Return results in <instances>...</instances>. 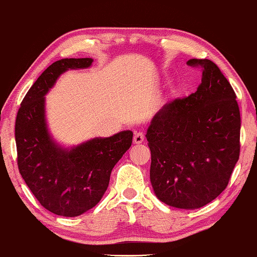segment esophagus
<instances>
[{
    "label": "esophagus",
    "instance_id": "obj_1",
    "mask_svg": "<svg viewBox=\"0 0 257 257\" xmlns=\"http://www.w3.org/2000/svg\"><path fill=\"white\" fill-rule=\"evenodd\" d=\"M144 134L143 133H136L135 135H134V143L135 144H141L144 142Z\"/></svg>",
    "mask_w": 257,
    "mask_h": 257
}]
</instances>
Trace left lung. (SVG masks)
<instances>
[{"mask_svg":"<svg viewBox=\"0 0 257 257\" xmlns=\"http://www.w3.org/2000/svg\"><path fill=\"white\" fill-rule=\"evenodd\" d=\"M202 67L195 93L166 104L147 132L150 180L158 200L178 209L202 208L219 196L240 155V110L236 95L210 60Z\"/></svg>","mask_w":257,"mask_h":257,"instance_id":"8db88e82","label":"left lung"}]
</instances>
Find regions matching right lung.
Here are the masks:
<instances>
[{
	"label": "right lung",
	"instance_id": "1",
	"mask_svg": "<svg viewBox=\"0 0 257 257\" xmlns=\"http://www.w3.org/2000/svg\"><path fill=\"white\" fill-rule=\"evenodd\" d=\"M92 62L85 57L51 64L31 86L17 113L15 137L19 173L40 204L57 216L76 217L98 204L113 167L133 143V132L123 130L64 148L49 133L45 95L63 72L89 68Z\"/></svg>",
	"mask_w": 257,
	"mask_h": 257
}]
</instances>
